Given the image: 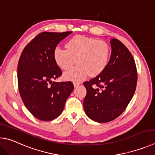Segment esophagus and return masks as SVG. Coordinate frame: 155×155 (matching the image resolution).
<instances>
[{"label": "esophagus", "instance_id": "34e87169", "mask_svg": "<svg viewBox=\"0 0 155 155\" xmlns=\"http://www.w3.org/2000/svg\"><path fill=\"white\" fill-rule=\"evenodd\" d=\"M80 84V82H73V85H74V87H78V86Z\"/></svg>", "mask_w": 155, "mask_h": 155}]
</instances>
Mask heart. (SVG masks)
Here are the masks:
<instances>
[{
  "instance_id": "b5f03b06",
  "label": "heart",
  "mask_w": 155,
  "mask_h": 155,
  "mask_svg": "<svg viewBox=\"0 0 155 155\" xmlns=\"http://www.w3.org/2000/svg\"><path fill=\"white\" fill-rule=\"evenodd\" d=\"M67 49L56 47L53 57L56 64L62 70L69 69L76 62L78 65L64 73V78L80 82L87 77L96 76L107 66L110 48L107 42L95 38L77 35L66 44Z\"/></svg>"
}]
</instances>
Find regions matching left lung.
Listing matches in <instances>:
<instances>
[{"mask_svg": "<svg viewBox=\"0 0 155 155\" xmlns=\"http://www.w3.org/2000/svg\"><path fill=\"white\" fill-rule=\"evenodd\" d=\"M112 52L106 68L84 82L87 93L84 109L91 120L107 123L118 118L131 101L136 89L137 73L132 54L120 41L110 40Z\"/></svg>", "mask_w": 155, "mask_h": 155, "instance_id": "left-lung-1", "label": "left lung"}]
</instances>
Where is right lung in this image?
Here are the masks:
<instances>
[{
	"mask_svg": "<svg viewBox=\"0 0 155 155\" xmlns=\"http://www.w3.org/2000/svg\"><path fill=\"white\" fill-rule=\"evenodd\" d=\"M71 32H41L26 45L19 59L20 97L29 112L39 120L50 121L58 117L74 88L70 81L52 82L62 75L54 61V50Z\"/></svg>",
	"mask_w": 155,
	"mask_h": 155,
	"instance_id": "1",
	"label": "right lung"
}]
</instances>
